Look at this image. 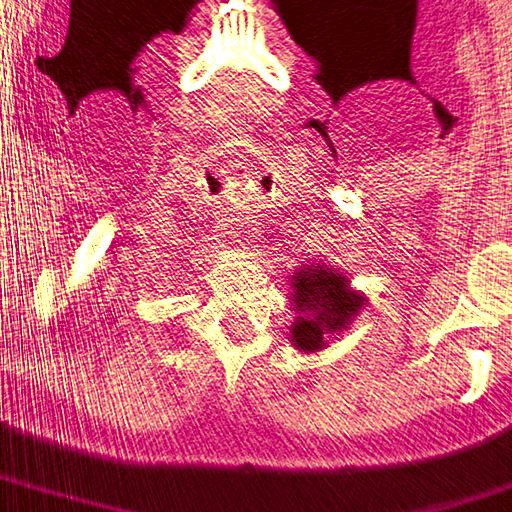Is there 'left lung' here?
<instances>
[{
  "label": "left lung",
  "instance_id": "obj_1",
  "mask_svg": "<svg viewBox=\"0 0 512 512\" xmlns=\"http://www.w3.org/2000/svg\"><path fill=\"white\" fill-rule=\"evenodd\" d=\"M293 287H296L293 302L299 304V310H304V313L311 310L307 316H296V325H293V346L296 349H322L325 334L349 325V319L360 307V299L346 284V275L325 272L322 266H316L304 275L299 272Z\"/></svg>",
  "mask_w": 512,
  "mask_h": 512
}]
</instances>
